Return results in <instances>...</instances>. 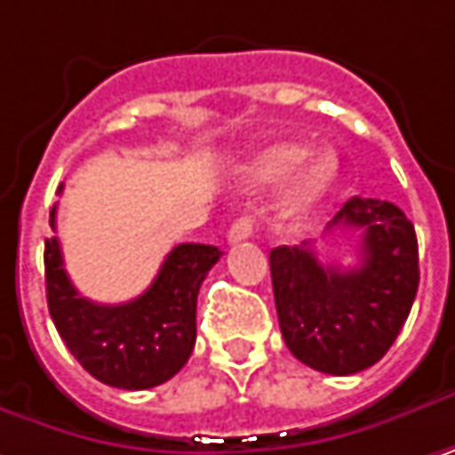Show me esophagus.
<instances>
[{
	"label": "esophagus",
	"instance_id": "34e87169",
	"mask_svg": "<svg viewBox=\"0 0 455 455\" xmlns=\"http://www.w3.org/2000/svg\"><path fill=\"white\" fill-rule=\"evenodd\" d=\"M254 234V221L252 216H244V219H239L234 227L228 228V244H236V242H244V239H250Z\"/></svg>",
	"mask_w": 455,
	"mask_h": 455
}]
</instances>
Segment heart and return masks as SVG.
Listing matches in <instances>:
<instances>
[{
  "label": "heart",
  "instance_id": "heart-1",
  "mask_svg": "<svg viewBox=\"0 0 455 455\" xmlns=\"http://www.w3.org/2000/svg\"><path fill=\"white\" fill-rule=\"evenodd\" d=\"M311 154V147L304 141H278L265 151H259L244 170L254 185H270L278 182L291 172H296ZM339 177V162L332 151H322L308 159V164L291 182L281 201V213L285 219H301L322 201L334 188Z\"/></svg>",
  "mask_w": 455,
  "mask_h": 455
}]
</instances>
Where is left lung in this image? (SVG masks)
<instances>
[{
	"mask_svg": "<svg viewBox=\"0 0 455 455\" xmlns=\"http://www.w3.org/2000/svg\"><path fill=\"white\" fill-rule=\"evenodd\" d=\"M327 228L361 231V265H322L308 242L275 247L273 293L288 350L314 371L350 376L381 361L410 316L419 285L417 236L394 203L358 196Z\"/></svg>",
	"mask_w": 455,
	"mask_h": 455,
	"instance_id": "obj_1",
	"label": "left lung"
}]
</instances>
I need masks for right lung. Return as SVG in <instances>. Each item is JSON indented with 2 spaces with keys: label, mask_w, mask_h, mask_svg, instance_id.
Listing matches in <instances>:
<instances>
[{
  "label": "right lung",
  "mask_w": 455,
  "mask_h": 455,
  "mask_svg": "<svg viewBox=\"0 0 455 455\" xmlns=\"http://www.w3.org/2000/svg\"><path fill=\"white\" fill-rule=\"evenodd\" d=\"M51 227L56 228V205ZM219 257L221 250L211 244H177L139 299L108 307L84 299L71 285L61 244L51 236L43 254L51 319L68 353L97 381L128 391L159 387L196 347L198 291Z\"/></svg>",
  "instance_id": "obj_1"
}]
</instances>
